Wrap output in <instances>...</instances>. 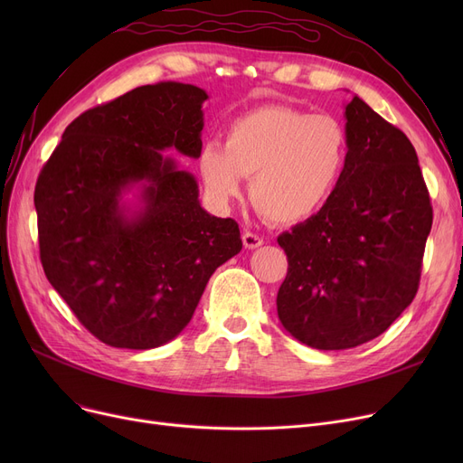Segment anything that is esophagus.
I'll return each instance as SVG.
<instances>
[{
  "mask_svg": "<svg viewBox=\"0 0 463 463\" xmlns=\"http://www.w3.org/2000/svg\"><path fill=\"white\" fill-rule=\"evenodd\" d=\"M241 241H244V248H248V250H257L259 246H262V238L250 231L241 234Z\"/></svg>",
  "mask_w": 463,
  "mask_h": 463,
  "instance_id": "esophagus-1",
  "label": "esophagus"
}]
</instances>
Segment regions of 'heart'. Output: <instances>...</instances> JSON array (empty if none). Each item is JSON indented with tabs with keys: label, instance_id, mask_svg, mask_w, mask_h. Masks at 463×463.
Returning <instances> with one entry per match:
<instances>
[{
	"label": "heart",
	"instance_id": "heart-1",
	"mask_svg": "<svg viewBox=\"0 0 463 463\" xmlns=\"http://www.w3.org/2000/svg\"><path fill=\"white\" fill-rule=\"evenodd\" d=\"M349 138L342 121L287 105H266L234 118L223 146L208 142L199 156L203 184L217 206L241 194L278 225H297L321 213L344 180Z\"/></svg>",
	"mask_w": 463,
	"mask_h": 463
}]
</instances>
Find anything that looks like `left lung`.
<instances>
[{
    "label": "left lung",
    "mask_w": 463,
    "mask_h": 463,
    "mask_svg": "<svg viewBox=\"0 0 463 463\" xmlns=\"http://www.w3.org/2000/svg\"><path fill=\"white\" fill-rule=\"evenodd\" d=\"M349 156L330 204L278 236L288 269L278 317L298 342L351 349L391 326L419 290L433 210L403 131L360 97L345 107Z\"/></svg>",
    "instance_id": "left-lung-1"
}]
</instances>
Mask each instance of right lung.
<instances>
[{
  "label": "right lung",
  "mask_w": 463,
  "mask_h": 463,
  "mask_svg": "<svg viewBox=\"0 0 463 463\" xmlns=\"http://www.w3.org/2000/svg\"><path fill=\"white\" fill-rule=\"evenodd\" d=\"M204 90L135 88L82 112L35 185L46 279L103 344L154 349L191 321L217 266L240 253L234 219L203 210L199 185L161 150L197 159ZM143 184L131 214L120 193Z\"/></svg>",
  "instance_id": "add662e5"
}]
</instances>
